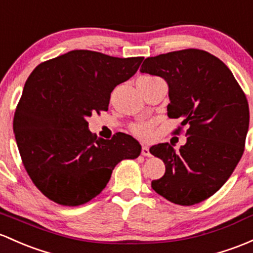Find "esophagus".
<instances>
[{
	"label": "esophagus",
	"instance_id": "obj_1",
	"mask_svg": "<svg viewBox=\"0 0 253 253\" xmlns=\"http://www.w3.org/2000/svg\"><path fill=\"white\" fill-rule=\"evenodd\" d=\"M141 153H142V156H145V157L151 156V152H149L148 146H142V151H141Z\"/></svg>",
	"mask_w": 253,
	"mask_h": 253
}]
</instances>
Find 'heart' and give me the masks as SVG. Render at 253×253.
Returning a JSON list of instances; mask_svg holds the SVG:
<instances>
[{"label":"heart","mask_w":253,"mask_h":253,"mask_svg":"<svg viewBox=\"0 0 253 253\" xmlns=\"http://www.w3.org/2000/svg\"><path fill=\"white\" fill-rule=\"evenodd\" d=\"M157 80H159V78L152 77V76H143V77L138 78L137 83H149ZM132 131H134V134L137 135L138 137L147 138L152 132V123H149V122H141V123L135 124V126H132Z\"/></svg>","instance_id":"b5f03b06"}]
</instances>
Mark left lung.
I'll return each mask as SVG.
<instances>
[{
    "mask_svg": "<svg viewBox=\"0 0 253 253\" xmlns=\"http://www.w3.org/2000/svg\"><path fill=\"white\" fill-rule=\"evenodd\" d=\"M140 71L164 78L168 116L188 126L187 142L149 148L164 162L165 173L152 188L169 202L191 206L208 199L230 177L244 153L249 104L232 71L218 58L184 49L147 58Z\"/></svg>",
    "mask_w": 253,
    "mask_h": 253,
    "instance_id": "1",
    "label": "left lung"
}]
</instances>
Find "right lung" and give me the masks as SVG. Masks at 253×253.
<instances>
[{
	"label": "right lung",
	"mask_w": 253,
	"mask_h": 253,
	"mask_svg": "<svg viewBox=\"0 0 253 253\" xmlns=\"http://www.w3.org/2000/svg\"><path fill=\"white\" fill-rule=\"evenodd\" d=\"M142 60L71 50L29 76L13 130L30 178L54 203H88L105 188L119 162L140 156L134 137L118 132L111 140L97 138L86 118L108 110L113 89L132 77Z\"/></svg>",
	"instance_id": "obj_1"
}]
</instances>
